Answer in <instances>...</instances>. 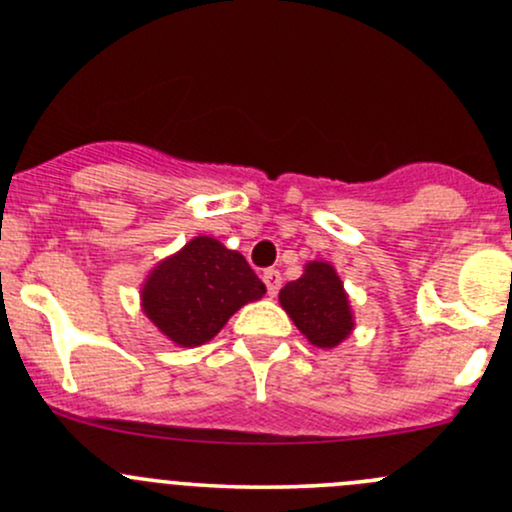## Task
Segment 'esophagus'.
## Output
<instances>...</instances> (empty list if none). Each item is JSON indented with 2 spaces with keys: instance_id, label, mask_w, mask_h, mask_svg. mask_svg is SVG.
<instances>
[{
  "instance_id": "34e87169",
  "label": "esophagus",
  "mask_w": 512,
  "mask_h": 512,
  "mask_svg": "<svg viewBox=\"0 0 512 512\" xmlns=\"http://www.w3.org/2000/svg\"><path fill=\"white\" fill-rule=\"evenodd\" d=\"M262 282H265L269 296H277L279 286H282V274H279L277 269H265V272H262Z\"/></svg>"
}]
</instances>
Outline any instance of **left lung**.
Returning a JSON list of instances; mask_svg holds the SVG:
<instances>
[{
	"instance_id": "1",
	"label": "left lung",
	"mask_w": 512,
	"mask_h": 512,
	"mask_svg": "<svg viewBox=\"0 0 512 512\" xmlns=\"http://www.w3.org/2000/svg\"><path fill=\"white\" fill-rule=\"evenodd\" d=\"M279 303L301 335L320 350H333L355 330L350 296L338 269L325 260L303 265V274L279 291Z\"/></svg>"
}]
</instances>
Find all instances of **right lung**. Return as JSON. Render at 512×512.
Instances as JSON below:
<instances>
[{"instance_id": "right-lung-1", "label": "right lung", "mask_w": 512, "mask_h": 512, "mask_svg": "<svg viewBox=\"0 0 512 512\" xmlns=\"http://www.w3.org/2000/svg\"><path fill=\"white\" fill-rule=\"evenodd\" d=\"M265 291L240 252L196 235L150 269L140 284V308L172 345L199 347Z\"/></svg>"}]
</instances>
